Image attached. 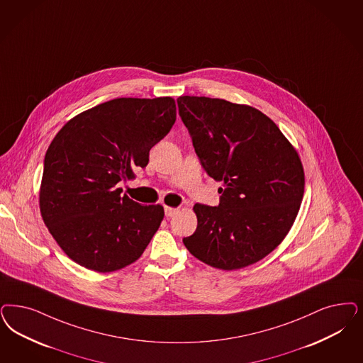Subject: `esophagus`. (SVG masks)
<instances>
[{"label":"esophagus","mask_w":363,"mask_h":363,"mask_svg":"<svg viewBox=\"0 0 363 363\" xmlns=\"http://www.w3.org/2000/svg\"><path fill=\"white\" fill-rule=\"evenodd\" d=\"M177 213H178V209H175V208H170V206H166V208H164L166 217H173Z\"/></svg>","instance_id":"1"}]
</instances>
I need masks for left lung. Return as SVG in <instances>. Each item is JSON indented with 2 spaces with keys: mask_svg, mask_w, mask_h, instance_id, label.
Segmentation results:
<instances>
[{
  "mask_svg": "<svg viewBox=\"0 0 363 363\" xmlns=\"http://www.w3.org/2000/svg\"><path fill=\"white\" fill-rule=\"evenodd\" d=\"M178 110L196 154L218 189V206L196 203L189 252L235 271L269 255L294 225L304 194L299 154L275 122L247 104L179 96Z\"/></svg>",
  "mask_w": 363,
  "mask_h": 363,
  "instance_id": "obj_1",
  "label": "left lung"
}]
</instances>
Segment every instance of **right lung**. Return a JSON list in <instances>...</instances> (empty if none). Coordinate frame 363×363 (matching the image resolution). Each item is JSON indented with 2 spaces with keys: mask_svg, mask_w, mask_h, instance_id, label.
Segmentation results:
<instances>
[{
  "mask_svg": "<svg viewBox=\"0 0 363 363\" xmlns=\"http://www.w3.org/2000/svg\"><path fill=\"white\" fill-rule=\"evenodd\" d=\"M170 96L118 98L69 119L44 160L38 205L64 253L100 274L137 262L162 223V205L121 196L119 181L146 167L177 116Z\"/></svg>",
  "mask_w": 363,
  "mask_h": 363,
  "instance_id": "add662e5",
  "label": "right lung"
}]
</instances>
